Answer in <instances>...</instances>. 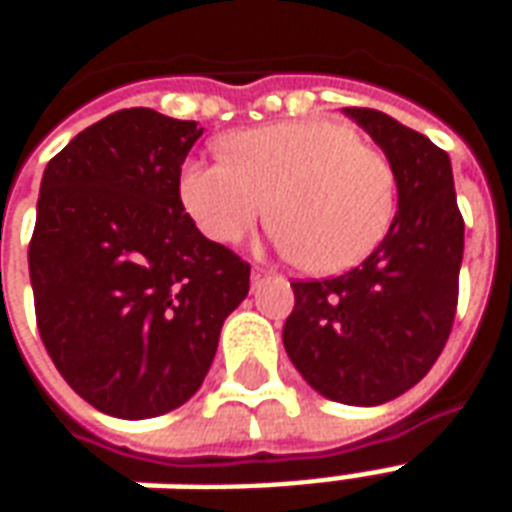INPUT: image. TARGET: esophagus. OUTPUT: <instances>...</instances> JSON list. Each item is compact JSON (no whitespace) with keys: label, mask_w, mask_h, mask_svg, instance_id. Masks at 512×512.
I'll list each match as a JSON object with an SVG mask.
<instances>
[{"label":"esophagus","mask_w":512,"mask_h":512,"mask_svg":"<svg viewBox=\"0 0 512 512\" xmlns=\"http://www.w3.org/2000/svg\"><path fill=\"white\" fill-rule=\"evenodd\" d=\"M266 274H268L266 268H252V282H255V285H257V282L266 277Z\"/></svg>","instance_id":"34e87169"}]
</instances>
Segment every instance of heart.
Segmentation results:
<instances>
[{
	"label": "heart",
	"instance_id": "obj_1",
	"mask_svg": "<svg viewBox=\"0 0 512 512\" xmlns=\"http://www.w3.org/2000/svg\"><path fill=\"white\" fill-rule=\"evenodd\" d=\"M222 153L186 161L178 183L183 208L216 244L241 241L274 210L285 252L307 271L340 274L373 255L395 222V169L345 123L235 131Z\"/></svg>",
	"mask_w": 512,
	"mask_h": 512
}]
</instances>
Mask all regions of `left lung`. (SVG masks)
Segmentation results:
<instances>
[{"mask_svg":"<svg viewBox=\"0 0 512 512\" xmlns=\"http://www.w3.org/2000/svg\"><path fill=\"white\" fill-rule=\"evenodd\" d=\"M395 169L397 213L362 266L290 282L282 343L301 378L345 406H381L428 376L458 307L463 216L450 156L395 117L348 106Z\"/></svg>","mask_w":512,"mask_h":512,"instance_id":"left-lung-1","label":"left lung"}]
</instances>
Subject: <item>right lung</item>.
<instances>
[{
    "label": "right lung",
    "mask_w": 512,
    "mask_h": 512,
    "mask_svg": "<svg viewBox=\"0 0 512 512\" xmlns=\"http://www.w3.org/2000/svg\"><path fill=\"white\" fill-rule=\"evenodd\" d=\"M194 120L136 106L84 128L40 180L29 279L60 376L104 414L183 406L211 370L249 263L208 241L180 202Z\"/></svg>",
    "instance_id": "obj_1"
}]
</instances>
